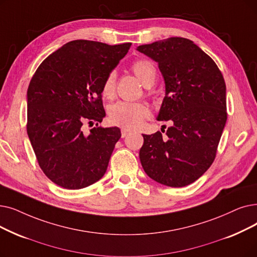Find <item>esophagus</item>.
I'll return each instance as SVG.
<instances>
[{
    "label": "esophagus",
    "mask_w": 257,
    "mask_h": 257,
    "mask_svg": "<svg viewBox=\"0 0 257 257\" xmlns=\"http://www.w3.org/2000/svg\"><path fill=\"white\" fill-rule=\"evenodd\" d=\"M120 133H121V138H125V137H127L128 135H129V131L127 130V129H121L120 130Z\"/></svg>",
    "instance_id": "34e87169"
}]
</instances>
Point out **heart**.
I'll return each mask as SVG.
<instances>
[{
    "label": "heart",
    "instance_id": "b5f03b06",
    "mask_svg": "<svg viewBox=\"0 0 257 257\" xmlns=\"http://www.w3.org/2000/svg\"><path fill=\"white\" fill-rule=\"evenodd\" d=\"M131 70L141 81V83L150 87L156 80V68L155 66L148 60H138L131 65ZM115 72L111 71L103 83L102 93L107 98H112L115 92ZM150 114V109L147 105L143 103H128L118 102L112 105L109 109L108 117L111 124L121 127L127 130L137 129L142 121L148 117Z\"/></svg>",
    "mask_w": 257,
    "mask_h": 257
}]
</instances>
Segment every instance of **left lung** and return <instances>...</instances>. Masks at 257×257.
Here are the masks:
<instances>
[{
    "label": "left lung",
    "mask_w": 257,
    "mask_h": 257,
    "mask_svg": "<svg viewBox=\"0 0 257 257\" xmlns=\"http://www.w3.org/2000/svg\"><path fill=\"white\" fill-rule=\"evenodd\" d=\"M138 50L158 62L166 95L158 116L172 126L143 135L140 160L145 172L160 184L178 188L192 184L214 162L227 121L226 84L215 62L185 38H168Z\"/></svg>",
    "instance_id": "8db88e82"
}]
</instances>
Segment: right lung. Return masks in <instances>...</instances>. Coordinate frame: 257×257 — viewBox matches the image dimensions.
<instances>
[{
  "mask_svg": "<svg viewBox=\"0 0 257 257\" xmlns=\"http://www.w3.org/2000/svg\"><path fill=\"white\" fill-rule=\"evenodd\" d=\"M75 40L42 62L27 90V133L39 166L51 182L76 190L104 176L117 127L98 126L106 115L102 87L130 49ZM97 125L84 135V123Z\"/></svg>",
  "mask_w": 257,
  "mask_h": 257,
  "instance_id": "right-lung-1",
  "label": "right lung"
}]
</instances>
